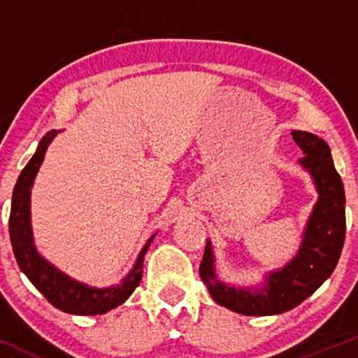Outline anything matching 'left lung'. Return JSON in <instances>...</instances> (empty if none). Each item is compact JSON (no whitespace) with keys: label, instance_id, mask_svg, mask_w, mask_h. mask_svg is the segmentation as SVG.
Masks as SVG:
<instances>
[{"label":"left lung","instance_id":"1","mask_svg":"<svg viewBox=\"0 0 358 358\" xmlns=\"http://www.w3.org/2000/svg\"><path fill=\"white\" fill-rule=\"evenodd\" d=\"M301 148V166L310 171L316 202L308 220L298 254L282 269L273 271L262 287H234L219 281L210 241L200 262V278L212 298L222 306L249 316L279 315L293 310L330 278L345 242V190L336 173L330 148L322 138L306 131H291Z\"/></svg>","mask_w":358,"mask_h":358}]
</instances>
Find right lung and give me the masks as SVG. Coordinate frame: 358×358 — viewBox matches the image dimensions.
<instances>
[{"label":"right lung","mask_w":358,"mask_h":358,"mask_svg":"<svg viewBox=\"0 0 358 358\" xmlns=\"http://www.w3.org/2000/svg\"><path fill=\"white\" fill-rule=\"evenodd\" d=\"M59 131H50L42 138L35 155L23 168L15 185L10 212V239L20 269L24 276L34 282V286L47 298V301L59 310L71 315H102L126 301L136 289L143 278V262L148 248L153 242L156 234L146 241L136 259L131 273L122 279L121 285L110 287H92L76 281L62 273L43 259L34 244V234L30 224V193L38 168L42 165L48 146Z\"/></svg>","instance_id":"1"}]
</instances>
